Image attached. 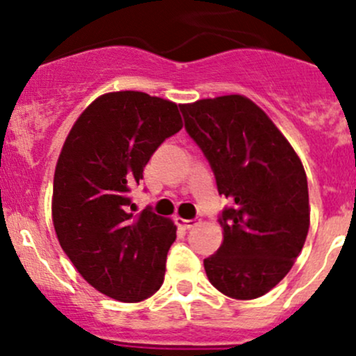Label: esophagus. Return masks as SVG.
Returning <instances> with one entry per match:
<instances>
[{
    "label": "esophagus",
    "mask_w": 356,
    "mask_h": 356,
    "mask_svg": "<svg viewBox=\"0 0 356 356\" xmlns=\"http://www.w3.org/2000/svg\"><path fill=\"white\" fill-rule=\"evenodd\" d=\"M175 220H177L179 226L186 227V229H191V227H194L195 224H197V222H195V219H182V218H177Z\"/></svg>",
    "instance_id": "1"
}]
</instances>
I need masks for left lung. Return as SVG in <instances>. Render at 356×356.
I'll list each match as a JSON object with an SVG mask.
<instances>
[{
  "label": "left lung",
  "mask_w": 356,
  "mask_h": 356,
  "mask_svg": "<svg viewBox=\"0 0 356 356\" xmlns=\"http://www.w3.org/2000/svg\"><path fill=\"white\" fill-rule=\"evenodd\" d=\"M186 132L202 150L219 195L220 248L204 259L214 288L234 300L266 295L288 275L309 227L301 161L269 117L246 97L179 105Z\"/></svg>",
  "instance_id": "obj_1"
}]
</instances>
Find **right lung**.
Instances as JSON below:
<instances>
[{
    "label": "right lung",
    "instance_id": "obj_1",
    "mask_svg": "<svg viewBox=\"0 0 356 356\" xmlns=\"http://www.w3.org/2000/svg\"><path fill=\"white\" fill-rule=\"evenodd\" d=\"M181 129L177 105L127 90L92 102L61 149L51 204L60 246L88 284L117 301L137 303L164 283L175 226L150 207L134 216L130 194Z\"/></svg>",
    "mask_w": 356,
    "mask_h": 356
}]
</instances>
